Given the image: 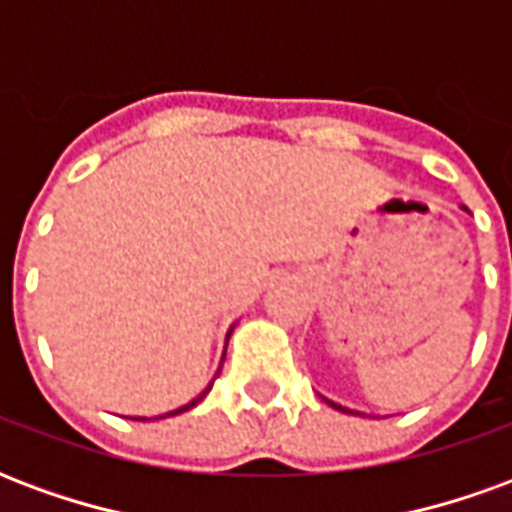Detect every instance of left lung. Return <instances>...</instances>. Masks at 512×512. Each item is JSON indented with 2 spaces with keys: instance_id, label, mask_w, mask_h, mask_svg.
<instances>
[{
  "instance_id": "1",
  "label": "left lung",
  "mask_w": 512,
  "mask_h": 512,
  "mask_svg": "<svg viewBox=\"0 0 512 512\" xmlns=\"http://www.w3.org/2000/svg\"><path fill=\"white\" fill-rule=\"evenodd\" d=\"M461 211H466V205H461ZM323 400H326V397H323ZM326 403H329V406H332V408H337V411H343V414H356V411L340 406V403H334V400H326Z\"/></svg>"
}]
</instances>
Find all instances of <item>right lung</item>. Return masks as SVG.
Here are the masks:
<instances>
[{"instance_id": "right-lung-1", "label": "right lung", "mask_w": 512, "mask_h": 512, "mask_svg": "<svg viewBox=\"0 0 512 512\" xmlns=\"http://www.w3.org/2000/svg\"><path fill=\"white\" fill-rule=\"evenodd\" d=\"M233 329L235 326H230V332H227V340H230V334H233ZM224 351H227V345H224ZM219 370H222V365H219ZM219 370H216V376H219ZM213 376V378H216ZM211 386H213V381L208 386H205V389H202L200 395L194 397V400H189V403H186V406H180V408H175V411H167V414H161V417H156V419H164V417H175V414H183V411H189V408H194L197 406V403H200L202 397L208 395V392H211ZM131 419H139V422H147V417H131Z\"/></svg>"}]
</instances>
